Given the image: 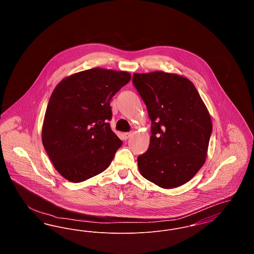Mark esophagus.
Listing matches in <instances>:
<instances>
[{
	"mask_svg": "<svg viewBox=\"0 0 254 254\" xmlns=\"http://www.w3.org/2000/svg\"><path fill=\"white\" fill-rule=\"evenodd\" d=\"M131 135H132V133L131 132H126L123 134V136H124V139H125V140H127Z\"/></svg>",
	"mask_w": 254,
	"mask_h": 254,
	"instance_id": "34e87169",
	"label": "esophagus"
}]
</instances>
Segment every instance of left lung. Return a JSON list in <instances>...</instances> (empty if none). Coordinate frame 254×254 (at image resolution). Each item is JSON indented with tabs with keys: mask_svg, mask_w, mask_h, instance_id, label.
<instances>
[{
	"mask_svg": "<svg viewBox=\"0 0 254 254\" xmlns=\"http://www.w3.org/2000/svg\"><path fill=\"white\" fill-rule=\"evenodd\" d=\"M151 120L147 151L138 157L146 180L163 189L192 179L205 162L212 122L193 83L175 73H134Z\"/></svg>",
	"mask_w": 254,
	"mask_h": 254,
	"instance_id": "1",
	"label": "left lung"
}]
</instances>
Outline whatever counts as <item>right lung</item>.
<instances>
[{
  "label": "right lung",
  "instance_id": "right-lung-1",
  "mask_svg": "<svg viewBox=\"0 0 254 254\" xmlns=\"http://www.w3.org/2000/svg\"><path fill=\"white\" fill-rule=\"evenodd\" d=\"M130 73L94 67L64 78L46 110L42 142L55 169L72 183L108 169L123 142L110 128V101Z\"/></svg>",
  "mask_w": 254,
  "mask_h": 254
}]
</instances>
